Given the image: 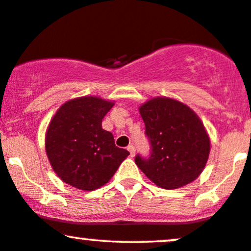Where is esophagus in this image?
Here are the masks:
<instances>
[{"instance_id":"esophagus-1","label":"esophagus","mask_w":251,"mask_h":251,"mask_svg":"<svg viewBox=\"0 0 251 251\" xmlns=\"http://www.w3.org/2000/svg\"><path fill=\"white\" fill-rule=\"evenodd\" d=\"M127 150L129 151V155H131V157L135 155V148H134V146H133V145H129L127 147Z\"/></svg>"}]
</instances>
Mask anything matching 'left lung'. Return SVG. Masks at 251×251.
<instances>
[{
	"instance_id": "obj_1",
	"label": "left lung",
	"mask_w": 251,
	"mask_h": 251,
	"mask_svg": "<svg viewBox=\"0 0 251 251\" xmlns=\"http://www.w3.org/2000/svg\"><path fill=\"white\" fill-rule=\"evenodd\" d=\"M149 139V157L135 164L160 188L176 189L201 175L210 153V139L199 116L176 100L155 98L139 108Z\"/></svg>"
}]
</instances>
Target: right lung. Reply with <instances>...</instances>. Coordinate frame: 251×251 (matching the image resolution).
Here are the masks:
<instances>
[{"label": "right lung", "instance_id": "obj_1", "mask_svg": "<svg viewBox=\"0 0 251 251\" xmlns=\"http://www.w3.org/2000/svg\"><path fill=\"white\" fill-rule=\"evenodd\" d=\"M115 103L96 96L70 100L57 110L46 134L50 164L65 183L81 190L105 185L129 155L118 148L102 119Z\"/></svg>", "mask_w": 251, "mask_h": 251}]
</instances>
